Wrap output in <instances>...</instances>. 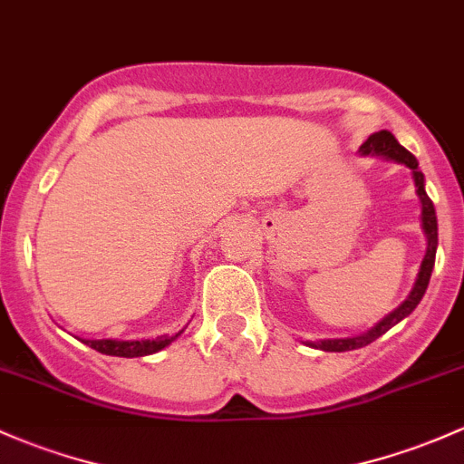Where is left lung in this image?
<instances>
[{
    "label": "left lung",
    "instance_id": "obj_1",
    "mask_svg": "<svg viewBox=\"0 0 464 464\" xmlns=\"http://www.w3.org/2000/svg\"><path fill=\"white\" fill-rule=\"evenodd\" d=\"M361 154H373V157H385L392 159V161L398 163H405L413 174V183H416V194L420 198V206H422V214H420V221H422V232L427 237V252L425 258L420 263V272H418L416 283H413V290L410 292V296L401 303L392 314H387L381 323L372 327L370 332L361 334V336H352V338H332V341H321V343H312V347H318V350H325V352H350V350H358V347H365L370 343L376 341L378 336H382L387 330H392L396 323H401L402 318L410 316V314L416 310V305L420 303V298L425 296L427 285H430V278H431V270H433V263H436V247H438V221H436V210H433V203L431 198L427 197L425 192V177L422 172L418 170V161L416 157L410 150L401 146L396 141L392 132L381 130V132H373L370 139L361 146Z\"/></svg>",
    "mask_w": 464,
    "mask_h": 464
}]
</instances>
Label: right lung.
Listing matches in <instances>:
<instances>
[{
    "mask_svg": "<svg viewBox=\"0 0 464 464\" xmlns=\"http://www.w3.org/2000/svg\"><path fill=\"white\" fill-rule=\"evenodd\" d=\"M183 332V330H181ZM181 332L174 334V336H159L152 338V341H112V338H99V341H86L83 338L82 343H86L92 350L108 353V356H123V358H134V356H148V353H154L163 347H168L177 336H181Z\"/></svg>",
    "mask_w": 464,
    "mask_h": 464,
    "instance_id": "right-lung-1",
    "label": "right lung"
}]
</instances>
